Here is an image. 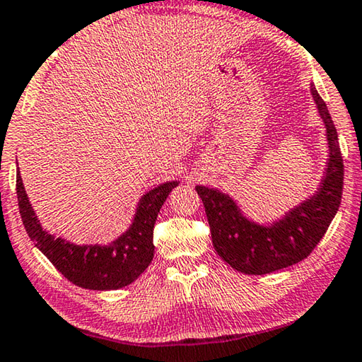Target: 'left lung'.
<instances>
[{
    "mask_svg": "<svg viewBox=\"0 0 362 362\" xmlns=\"http://www.w3.org/2000/svg\"><path fill=\"white\" fill-rule=\"evenodd\" d=\"M319 117L324 123L329 158L317 191L272 223H257L242 211L237 200L215 187L197 186L209 218L216 253L244 274L262 276L305 259L322 239L340 206L343 160L337 129L327 105L311 83Z\"/></svg>",
    "mask_w": 362,
    "mask_h": 362,
    "instance_id": "8db88e82",
    "label": "left lung"
}]
</instances>
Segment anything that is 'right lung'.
Wrapping results in <instances>:
<instances>
[{"label": "right lung", "instance_id": "1", "mask_svg": "<svg viewBox=\"0 0 362 362\" xmlns=\"http://www.w3.org/2000/svg\"><path fill=\"white\" fill-rule=\"evenodd\" d=\"M180 181H167L147 191L136 205L133 221L110 244L76 245L47 233L40 224L17 171L16 191L23 226L35 247L75 286L90 290H117L134 282L153 258V224L168 194Z\"/></svg>", "mask_w": 362, "mask_h": 362}]
</instances>
